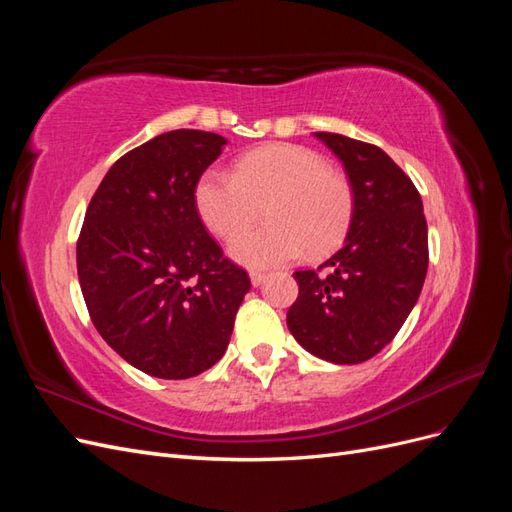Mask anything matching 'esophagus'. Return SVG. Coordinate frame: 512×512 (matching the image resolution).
Returning a JSON list of instances; mask_svg holds the SVG:
<instances>
[{
    "label": "esophagus",
    "mask_w": 512,
    "mask_h": 512,
    "mask_svg": "<svg viewBox=\"0 0 512 512\" xmlns=\"http://www.w3.org/2000/svg\"><path fill=\"white\" fill-rule=\"evenodd\" d=\"M265 280H267V273H260V271H252L250 273V282H252L254 288L262 286V282H265Z\"/></svg>",
    "instance_id": "34e87169"
}]
</instances>
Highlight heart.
Masks as SVG:
<instances>
[{
  "label": "heart",
  "mask_w": 512,
  "mask_h": 512,
  "mask_svg": "<svg viewBox=\"0 0 512 512\" xmlns=\"http://www.w3.org/2000/svg\"><path fill=\"white\" fill-rule=\"evenodd\" d=\"M194 205L222 239L238 235L265 206L270 224L237 237L228 254L243 267L271 269L303 252H331L350 226L354 196L348 179L318 151L269 143L241 156L235 173L207 170L196 183Z\"/></svg>",
  "instance_id": "1"
}]
</instances>
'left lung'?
Wrapping results in <instances>:
<instances>
[{
    "label": "left lung",
    "mask_w": 512,
    "mask_h": 512,
    "mask_svg": "<svg viewBox=\"0 0 512 512\" xmlns=\"http://www.w3.org/2000/svg\"><path fill=\"white\" fill-rule=\"evenodd\" d=\"M342 160L354 209L346 241L318 271H297L288 309L292 337L314 356L354 365L376 356L401 329L427 275L421 194L386 153L344 134L314 132Z\"/></svg>",
    "instance_id": "8db88e82"
}]
</instances>
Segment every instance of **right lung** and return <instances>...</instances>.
<instances>
[{"label":"right lung","instance_id":"right-lung-1","mask_svg":"<svg viewBox=\"0 0 512 512\" xmlns=\"http://www.w3.org/2000/svg\"><path fill=\"white\" fill-rule=\"evenodd\" d=\"M226 143L203 130L151 138L111 166L85 213L76 267L91 322L153 378H194L218 363L250 292L194 205Z\"/></svg>","mask_w":512,"mask_h":512}]
</instances>
